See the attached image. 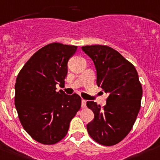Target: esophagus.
Returning a JSON list of instances; mask_svg holds the SVG:
<instances>
[{
    "instance_id": "esophagus-1",
    "label": "esophagus",
    "mask_w": 160,
    "mask_h": 160,
    "mask_svg": "<svg viewBox=\"0 0 160 160\" xmlns=\"http://www.w3.org/2000/svg\"><path fill=\"white\" fill-rule=\"evenodd\" d=\"M82 108H86V100H84V99L82 100Z\"/></svg>"
}]
</instances>
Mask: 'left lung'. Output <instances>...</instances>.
Masks as SVG:
<instances>
[{"instance_id": "1", "label": "left lung", "mask_w": 160, "mask_h": 160, "mask_svg": "<svg viewBox=\"0 0 160 160\" xmlns=\"http://www.w3.org/2000/svg\"><path fill=\"white\" fill-rule=\"evenodd\" d=\"M82 49L93 61L97 86L108 95L103 108L96 102L86 103L94 113V119L87 124L88 133L102 145H115L130 133L141 108L142 86L138 71L107 45H86Z\"/></svg>"}]
</instances>
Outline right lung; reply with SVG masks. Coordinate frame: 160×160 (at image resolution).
Wrapping results in <instances>:
<instances>
[{"label": "right lung", "instance_id": "right-lung-1", "mask_svg": "<svg viewBox=\"0 0 160 160\" xmlns=\"http://www.w3.org/2000/svg\"><path fill=\"white\" fill-rule=\"evenodd\" d=\"M78 47L51 43L25 63L15 85V105L27 133L38 142L54 144L67 135L70 122L81 108L78 94L56 92L64 84L68 62Z\"/></svg>", "mask_w": 160, "mask_h": 160}]
</instances>
